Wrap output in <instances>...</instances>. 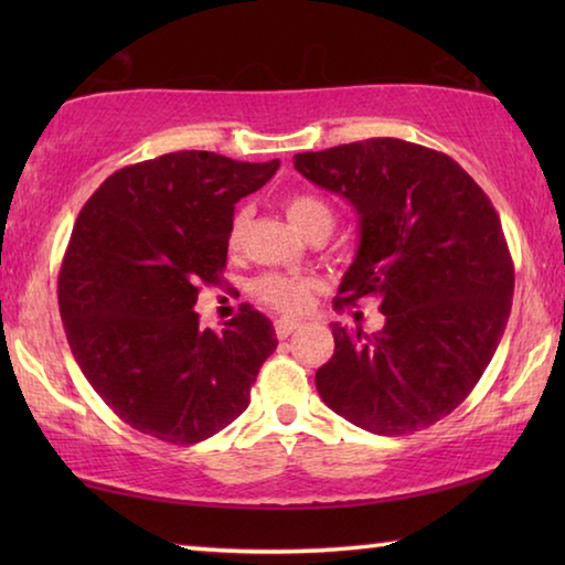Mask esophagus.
I'll return each mask as SVG.
<instances>
[{"label": "esophagus", "instance_id": "1", "mask_svg": "<svg viewBox=\"0 0 565 565\" xmlns=\"http://www.w3.org/2000/svg\"><path fill=\"white\" fill-rule=\"evenodd\" d=\"M301 327V321L299 319H276V323H274V329H276V337L279 339H286V337H291V333Z\"/></svg>", "mask_w": 565, "mask_h": 565}]
</instances>
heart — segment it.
<instances>
[{
    "label": "heart",
    "mask_w": 565,
    "mask_h": 565,
    "mask_svg": "<svg viewBox=\"0 0 565 565\" xmlns=\"http://www.w3.org/2000/svg\"><path fill=\"white\" fill-rule=\"evenodd\" d=\"M284 209L289 222L299 228L303 236L313 232H331L333 226V209L323 202V199L313 194H289L284 199ZM248 214L246 209L236 212L232 218V226H228V246L236 248L242 244V236L246 232ZM311 284L303 276H291V274H264L254 281V294L259 296L264 303L274 306L279 311H299L301 306L309 299Z\"/></svg>",
    "instance_id": "b5f03b06"
}]
</instances>
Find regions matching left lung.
Returning <instances> with one entry per match:
<instances>
[{"label":"left lung","mask_w":565,"mask_h":565,"mask_svg":"<svg viewBox=\"0 0 565 565\" xmlns=\"http://www.w3.org/2000/svg\"><path fill=\"white\" fill-rule=\"evenodd\" d=\"M294 167L359 214V252L333 306L376 296L384 329L333 323L317 371L331 411L379 436L434 426L483 376L509 323L513 262L483 189L441 151L366 139Z\"/></svg>","instance_id":"8db88e82"}]
</instances>
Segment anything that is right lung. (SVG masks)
Instances as JSON below:
<instances>
[{"instance_id":"obj_1","label":"right lung","mask_w":565,"mask_h":565,"mask_svg":"<svg viewBox=\"0 0 565 565\" xmlns=\"http://www.w3.org/2000/svg\"><path fill=\"white\" fill-rule=\"evenodd\" d=\"M279 159L252 164L214 151L124 167L79 212L60 271V313L82 374L124 424L189 446L246 411L271 321L244 303L222 331L194 311L218 284L238 199L269 181Z\"/></svg>"}]
</instances>
